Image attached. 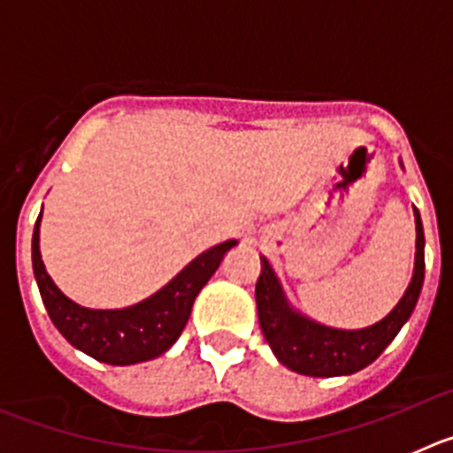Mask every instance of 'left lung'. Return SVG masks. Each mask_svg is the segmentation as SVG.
I'll return each mask as SVG.
<instances>
[{
    "instance_id": "8db88e82",
    "label": "left lung",
    "mask_w": 453,
    "mask_h": 453,
    "mask_svg": "<svg viewBox=\"0 0 453 453\" xmlns=\"http://www.w3.org/2000/svg\"><path fill=\"white\" fill-rule=\"evenodd\" d=\"M415 222H418V251H415L413 281L388 318L361 331L329 329L292 313L283 302L281 288L270 263L263 258V272L256 281L258 322L267 345L283 365L306 376H342L363 370L383 354V349L395 340L413 313L424 283V231L418 211H415Z\"/></svg>"
}]
</instances>
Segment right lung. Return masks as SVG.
<instances>
[{"mask_svg": "<svg viewBox=\"0 0 453 453\" xmlns=\"http://www.w3.org/2000/svg\"><path fill=\"white\" fill-rule=\"evenodd\" d=\"M38 226L40 218L35 219L31 258H34L40 297L45 302L51 322L72 347L108 365H134V363L151 361L170 349L190 318L192 302L199 290L215 274L224 254L235 245V240H226L222 245L203 251L190 265L183 267L163 290L135 306L119 308V311H90L70 302L50 279L40 258Z\"/></svg>", "mask_w": 453, "mask_h": 453, "instance_id": "1", "label": "right lung"}]
</instances>
